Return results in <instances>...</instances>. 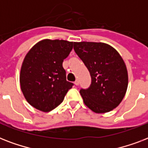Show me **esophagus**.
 Here are the masks:
<instances>
[{"label": "esophagus", "instance_id": "obj_1", "mask_svg": "<svg viewBox=\"0 0 148 148\" xmlns=\"http://www.w3.org/2000/svg\"><path fill=\"white\" fill-rule=\"evenodd\" d=\"M74 84H75V85L76 86H77L79 84V81H77V80H76V81H74Z\"/></svg>", "mask_w": 148, "mask_h": 148}]
</instances>
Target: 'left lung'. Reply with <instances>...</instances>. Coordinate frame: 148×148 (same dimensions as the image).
Here are the masks:
<instances>
[{
	"mask_svg": "<svg viewBox=\"0 0 148 148\" xmlns=\"http://www.w3.org/2000/svg\"><path fill=\"white\" fill-rule=\"evenodd\" d=\"M74 49L91 77L89 88L80 90L84 104L97 114L114 110L124 97L128 85L121 56L110 45L101 42H74Z\"/></svg>",
	"mask_w": 148,
	"mask_h": 148,
	"instance_id": "1",
	"label": "left lung"
}]
</instances>
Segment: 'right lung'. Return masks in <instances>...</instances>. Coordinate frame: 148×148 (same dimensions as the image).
Masks as SVG:
<instances>
[{"mask_svg":"<svg viewBox=\"0 0 148 148\" xmlns=\"http://www.w3.org/2000/svg\"><path fill=\"white\" fill-rule=\"evenodd\" d=\"M74 43L45 39L27 53L20 73V84L27 101L36 109L49 112L64 101L73 84L66 80L62 66Z\"/></svg>","mask_w":148,"mask_h":148,"instance_id":"obj_1","label":"right lung"}]
</instances>
